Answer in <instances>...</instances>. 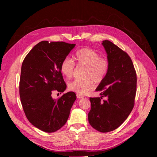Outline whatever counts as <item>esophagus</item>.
Masks as SVG:
<instances>
[{
	"label": "esophagus",
	"instance_id": "obj_1",
	"mask_svg": "<svg viewBox=\"0 0 157 157\" xmlns=\"http://www.w3.org/2000/svg\"><path fill=\"white\" fill-rule=\"evenodd\" d=\"M76 96H77V98H78V99H81V98H84V96L80 94H77Z\"/></svg>",
	"mask_w": 157,
	"mask_h": 157
}]
</instances>
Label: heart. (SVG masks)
I'll use <instances>...</instances> for the list:
<instances>
[{
  "label": "heart",
  "instance_id": "1",
  "mask_svg": "<svg viewBox=\"0 0 157 157\" xmlns=\"http://www.w3.org/2000/svg\"><path fill=\"white\" fill-rule=\"evenodd\" d=\"M75 59L78 67H86L84 80L75 79L68 84L70 91L79 94H86L94 87L96 82H101L106 77L109 70V61L105 57L101 56L99 53L94 50L82 48L78 50ZM76 70L74 61L70 57H65L60 65L61 73L68 78H71Z\"/></svg>",
  "mask_w": 157,
  "mask_h": 157
}]
</instances>
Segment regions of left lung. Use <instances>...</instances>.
<instances>
[{
	"instance_id": "left-lung-1",
	"label": "left lung",
	"mask_w": 157,
	"mask_h": 157,
	"mask_svg": "<svg viewBox=\"0 0 157 157\" xmlns=\"http://www.w3.org/2000/svg\"><path fill=\"white\" fill-rule=\"evenodd\" d=\"M102 44L107 54L109 70L100 82L96 91L100 98H90L91 110L88 114L90 125L101 132L118 128L128 117L135 102L137 75L128 54L109 40ZM103 97L106 99L101 101Z\"/></svg>"
}]
</instances>
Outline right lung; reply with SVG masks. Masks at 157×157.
Wrapping results in <instances>:
<instances>
[{
  "mask_svg": "<svg viewBox=\"0 0 157 157\" xmlns=\"http://www.w3.org/2000/svg\"><path fill=\"white\" fill-rule=\"evenodd\" d=\"M76 44L42 41L30 51L22 63L19 84L21 103L29 122L48 133L61 128L67 122L76 99L74 92L53 99L54 91L66 88L60 71L63 59Z\"/></svg>",
  "mask_w": 157,
  "mask_h": 157,
  "instance_id": "right-lung-1",
  "label": "right lung"
}]
</instances>
